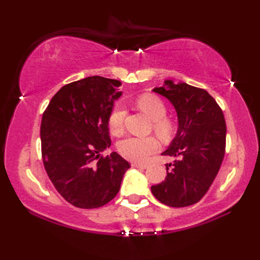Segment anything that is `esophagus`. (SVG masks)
I'll list each match as a JSON object with an SVG mask.
<instances>
[{
  "label": "esophagus",
  "mask_w": 260,
  "mask_h": 260,
  "mask_svg": "<svg viewBox=\"0 0 260 260\" xmlns=\"http://www.w3.org/2000/svg\"><path fill=\"white\" fill-rule=\"evenodd\" d=\"M132 167H133V168H139V169H146L147 165L140 164V163H132Z\"/></svg>",
  "instance_id": "obj_1"
}]
</instances>
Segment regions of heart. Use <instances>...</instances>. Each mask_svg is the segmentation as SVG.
<instances>
[{
    "mask_svg": "<svg viewBox=\"0 0 260 260\" xmlns=\"http://www.w3.org/2000/svg\"><path fill=\"white\" fill-rule=\"evenodd\" d=\"M137 106L143 110L148 117L153 120V128L162 139H168L173 132V124L169 118L165 117L167 106L161 98L145 93L137 98ZM126 110L121 104H117L109 114L108 124L113 133L119 134L123 131ZM159 144L153 136H128L119 142L118 151L125 158L133 162L144 163L152 154L155 153Z\"/></svg>",
    "mask_w": 260,
    "mask_h": 260,
    "instance_id": "obj_1",
    "label": "heart"
}]
</instances>
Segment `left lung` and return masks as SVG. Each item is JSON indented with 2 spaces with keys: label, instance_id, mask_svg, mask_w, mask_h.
<instances>
[{
  "label": "left lung",
  "instance_id": "left-lung-1",
  "mask_svg": "<svg viewBox=\"0 0 260 260\" xmlns=\"http://www.w3.org/2000/svg\"><path fill=\"white\" fill-rule=\"evenodd\" d=\"M154 92L168 98L178 115V132L162 155L175 157L165 164L167 178L151 186L153 196L169 207L199 202L217 176L223 161L227 127L221 108L209 92L165 80Z\"/></svg>",
  "mask_w": 260,
  "mask_h": 260
}]
</instances>
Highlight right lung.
I'll return each mask as SVG.
<instances>
[{"instance_id":"obj_1","label":"right lung","mask_w":260,"mask_h":260,"mask_svg":"<svg viewBox=\"0 0 260 260\" xmlns=\"http://www.w3.org/2000/svg\"><path fill=\"white\" fill-rule=\"evenodd\" d=\"M119 80L92 76L63 86L42 115L43 165L66 201L81 209L103 207L117 194L129 163L113 152L108 117L121 96Z\"/></svg>"}]
</instances>
